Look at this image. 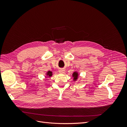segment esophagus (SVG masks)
Returning <instances> with one entry per match:
<instances>
[{"label":"esophagus","mask_w":127,"mask_h":127,"mask_svg":"<svg viewBox=\"0 0 127 127\" xmlns=\"http://www.w3.org/2000/svg\"><path fill=\"white\" fill-rule=\"evenodd\" d=\"M59 72L60 73V74H64L65 72V70L63 69H59Z\"/></svg>","instance_id":"esophagus-1"}]
</instances>
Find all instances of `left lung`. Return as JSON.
<instances>
[{"label": "left lung", "instance_id": "left-lung-1", "mask_svg": "<svg viewBox=\"0 0 127 127\" xmlns=\"http://www.w3.org/2000/svg\"><path fill=\"white\" fill-rule=\"evenodd\" d=\"M78 76H79V74L77 71H74L73 72V74L72 75V77H73V80L74 81H76V80H77V79L78 78Z\"/></svg>", "mask_w": 127, "mask_h": 127}]
</instances>
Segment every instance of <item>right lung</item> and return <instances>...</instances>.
Segmentation results:
<instances>
[{"instance_id":"1","label":"right lung","mask_w":127,"mask_h":127,"mask_svg":"<svg viewBox=\"0 0 127 127\" xmlns=\"http://www.w3.org/2000/svg\"><path fill=\"white\" fill-rule=\"evenodd\" d=\"M46 77H51L53 75L52 72L51 71H48L46 73Z\"/></svg>"}]
</instances>
